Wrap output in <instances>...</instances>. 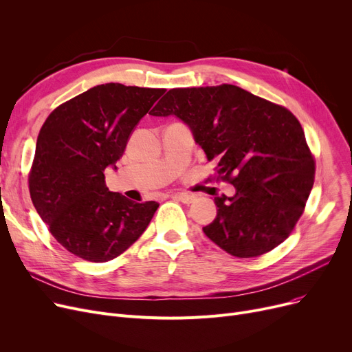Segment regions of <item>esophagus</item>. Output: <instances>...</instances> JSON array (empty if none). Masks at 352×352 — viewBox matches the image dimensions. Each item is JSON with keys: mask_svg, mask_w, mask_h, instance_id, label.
Wrapping results in <instances>:
<instances>
[{"mask_svg": "<svg viewBox=\"0 0 352 352\" xmlns=\"http://www.w3.org/2000/svg\"><path fill=\"white\" fill-rule=\"evenodd\" d=\"M171 197L175 198V199H178V201H181V202H184V204H191V202L195 201V197H194V195L182 194V192H179V194H173Z\"/></svg>", "mask_w": 352, "mask_h": 352, "instance_id": "1", "label": "esophagus"}]
</instances>
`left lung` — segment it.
Instances as JSON below:
<instances>
[{
	"instance_id": "1",
	"label": "left lung",
	"mask_w": 352,
	"mask_h": 352,
	"mask_svg": "<svg viewBox=\"0 0 352 352\" xmlns=\"http://www.w3.org/2000/svg\"><path fill=\"white\" fill-rule=\"evenodd\" d=\"M151 116L181 120L217 164V178L235 187L232 197L215 198L217 217L202 228L212 243L251 258L287 239L316 174L302 126L287 108L223 84L170 89Z\"/></svg>"
}]
</instances>
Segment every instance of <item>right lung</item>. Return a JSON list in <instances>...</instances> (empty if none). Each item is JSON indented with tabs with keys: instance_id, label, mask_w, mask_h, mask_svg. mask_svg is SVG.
Wrapping results in <instances>:
<instances>
[{
	"instance_id": "1",
	"label": "right lung",
	"mask_w": 352,
	"mask_h": 352,
	"mask_svg": "<svg viewBox=\"0 0 352 352\" xmlns=\"http://www.w3.org/2000/svg\"><path fill=\"white\" fill-rule=\"evenodd\" d=\"M164 92L101 84L55 108L41 128L28 179L32 204L52 236L82 260L122 254L158 208L109 191L104 171L117 170L135 126Z\"/></svg>"
}]
</instances>
